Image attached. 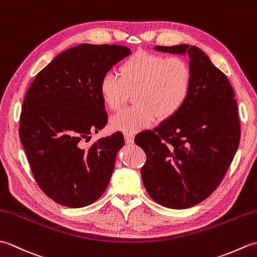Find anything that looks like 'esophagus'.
Segmentation results:
<instances>
[{"label": "esophagus", "instance_id": "obj_1", "mask_svg": "<svg viewBox=\"0 0 257 257\" xmlns=\"http://www.w3.org/2000/svg\"><path fill=\"white\" fill-rule=\"evenodd\" d=\"M124 140L127 144H133L134 143V135L132 133H124Z\"/></svg>", "mask_w": 257, "mask_h": 257}]
</instances>
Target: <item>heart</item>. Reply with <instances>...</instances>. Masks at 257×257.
<instances>
[{
    "instance_id": "b5f03b06",
    "label": "heart",
    "mask_w": 257,
    "mask_h": 257,
    "mask_svg": "<svg viewBox=\"0 0 257 257\" xmlns=\"http://www.w3.org/2000/svg\"><path fill=\"white\" fill-rule=\"evenodd\" d=\"M119 76L107 74L99 83L106 107L118 111L135 89L136 105L111 118V127L135 133L148 127L156 118L165 120L180 111L190 95L192 70L185 59L138 51L124 59Z\"/></svg>"
}]
</instances>
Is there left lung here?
I'll use <instances>...</instances> for the list:
<instances>
[{"instance_id":"1","label":"left lung","mask_w":257,"mask_h":257,"mask_svg":"<svg viewBox=\"0 0 257 257\" xmlns=\"http://www.w3.org/2000/svg\"><path fill=\"white\" fill-rule=\"evenodd\" d=\"M188 54L192 85L184 106L154 130L135 137L146 154L141 178L147 192L170 209H187L219 187L241 138L237 103L227 77L196 46H156Z\"/></svg>"}]
</instances>
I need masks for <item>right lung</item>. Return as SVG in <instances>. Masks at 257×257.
<instances>
[{"label": "right lung", "mask_w": 257, "mask_h": 257, "mask_svg": "<svg viewBox=\"0 0 257 257\" xmlns=\"http://www.w3.org/2000/svg\"><path fill=\"white\" fill-rule=\"evenodd\" d=\"M129 54L120 45L72 47L43 68L26 92L21 143L37 185L58 204L89 205L110 181L122 133L86 144L108 122L100 80Z\"/></svg>", "instance_id": "obj_1"}]
</instances>
